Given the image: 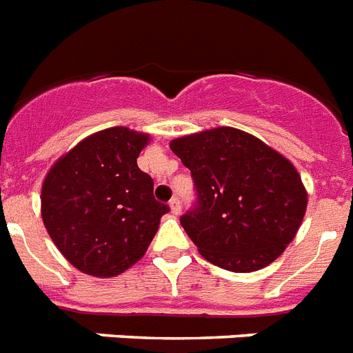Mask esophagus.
Wrapping results in <instances>:
<instances>
[{"mask_svg":"<svg viewBox=\"0 0 353 353\" xmlns=\"http://www.w3.org/2000/svg\"><path fill=\"white\" fill-rule=\"evenodd\" d=\"M170 212L174 213V215H179V213H181V201L177 199V197H174V199L170 201Z\"/></svg>","mask_w":353,"mask_h":353,"instance_id":"34e87169","label":"esophagus"}]
</instances>
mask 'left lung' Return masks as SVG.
<instances>
[{
	"label": "left lung",
	"mask_w": 353,
	"mask_h": 353,
	"mask_svg": "<svg viewBox=\"0 0 353 353\" xmlns=\"http://www.w3.org/2000/svg\"><path fill=\"white\" fill-rule=\"evenodd\" d=\"M170 149L192 172L197 203L183 215L181 226L204 259L233 272L274 262L307 210L294 165L233 127L181 136Z\"/></svg>",
	"instance_id": "8db88e82"
}]
</instances>
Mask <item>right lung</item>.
I'll return each mask as SVG.
<instances>
[{
	"mask_svg": "<svg viewBox=\"0 0 353 353\" xmlns=\"http://www.w3.org/2000/svg\"><path fill=\"white\" fill-rule=\"evenodd\" d=\"M149 134L111 127L88 136L44 177L41 213L53 244L79 271L117 276L141 259L168 206L138 168Z\"/></svg>",
	"mask_w": 353,
	"mask_h": 353,
	"instance_id": "right-lung-1",
	"label": "right lung"
}]
</instances>
